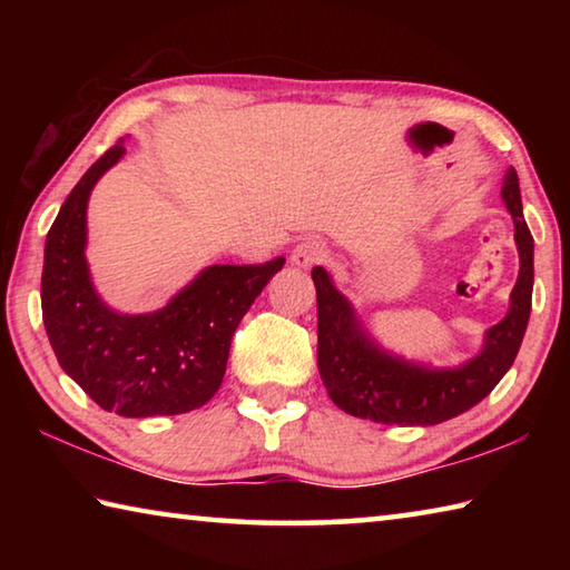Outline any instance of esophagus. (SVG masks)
<instances>
[{"instance_id": "1", "label": "esophagus", "mask_w": 570, "mask_h": 570, "mask_svg": "<svg viewBox=\"0 0 570 570\" xmlns=\"http://www.w3.org/2000/svg\"><path fill=\"white\" fill-rule=\"evenodd\" d=\"M326 256H330V250H326V246L322 244V240L306 238V240H302V244L294 248L292 264L298 266V268H312L316 264H324Z\"/></svg>"}]
</instances>
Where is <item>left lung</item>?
<instances>
[{
	"mask_svg": "<svg viewBox=\"0 0 570 570\" xmlns=\"http://www.w3.org/2000/svg\"><path fill=\"white\" fill-rule=\"evenodd\" d=\"M500 196L515 224L520 274L510 294L505 320L490 326L482 350L460 366L432 370L428 364H414L384 352L364 332L346 296L336 292L332 276L322 266H314L312 278L316 286V316H320L316 364L336 407L354 417L382 424L428 428L475 407L503 380L515 362L530 316L533 236L523 218L515 168L505 173Z\"/></svg>",
	"mask_w": 570,
	"mask_h": 570,
	"instance_id": "left-lung-1",
	"label": "left lung"
}]
</instances>
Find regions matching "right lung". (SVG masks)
Returning <instances> with one entry per match:
<instances>
[{
	"label": "right lung",
	"instance_id": "add662e5",
	"mask_svg": "<svg viewBox=\"0 0 570 570\" xmlns=\"http://www.w3.org/2000/svg\"><path fill=\"white\" fill-rule=\"evenodd\" d=\"M122 153L120 140L92 163L47 234L42 322L57 362L102 410L120 417L183 414L218 392L230 336L284 258L208 266L158 312H115L95 292L85 244L90 193Z\"/></svg>",
	"mask_w": 570,
	"mask_h": 570
}]
</instances>
